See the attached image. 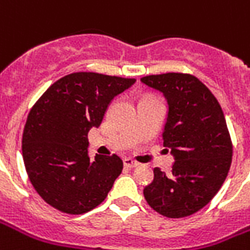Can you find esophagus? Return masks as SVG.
<instances>
[{"mask_svg": "<svg viewBox=\"0 0 250 250\" xmlns=\"http://www.w3.org/2000/svg\"><path fill=\"white\" fill-rule=\"evenodd\" d=\"M125 167H130V168H134L136 167V166H139V163L136 162V161H134V159H131V158H125Z\"/></svg>", "mask_w": 250, "mask_h": 250, "instance_id": "obj_1", "label": "esophagus"}]
</instances>
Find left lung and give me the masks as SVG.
<instances>
[{"instance_id": "8db88e82", "label": "left lung", "mask_w": 250, "mask_h": 250, "mask_svg": "<svg viewBox=\"0 0 250 250\" xmlns=\"http://www.w3.org/2000/svg\"><path fill=\"white\" fill-rule=\"evenodd\" d=\"M141 82L167 100L163 146L174 157L170 174L154 168L145 198L165 217H188L209 204L229 173L233 147L225 116L214 95L193 75L171 72Z\"/></svg>"}]
</instances>
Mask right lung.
Wrapping results in <instances>:
<instances>
[{
  "mask_svg": "<svg viewBox=\"0 0 250 250\" xmlns=\"http://www.w3.org/2000/svg\"><path fill=\"white\" fill-rule=\"evenodd\" d=\"M135 79L76 72L62 77L30 109L22 158L30 182L46 204L68 214L103 202L123 170L116 154L88 155V132L99 127L115 96Z\"/></svg>",
  "mask_w": 250,
  "mask_h": 250,
  "instance_id": "add662e5",
  "label": "right lung"
}]
</instances>
